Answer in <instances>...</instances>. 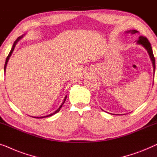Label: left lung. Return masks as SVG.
Masks as SVG:
<instances>
[{
    "instance_id": "left-lung-1",
    "label": "left lung",
    "mask_w": 157,
    "mask_h": 157,
    "mask_svg": "<svg viewBox=\"0 0 157 157\" xmlns=\"http://www.w3.org/2000/svg\"><path fill=\"white\" fill-rule=\"evenodd\" d=\"M138 31L136 30H127V31H124L125 34H130V35H134L135 33H137ZM136 41V44L138 45H140L144 47L146 50H147L148 54H149L150 59H151L152 65H153V68H154V73L155 72V58H154V54H153V51H152V48L151 46V44L148 40V39L147 37H145L144 36H140L139 37V39Z\"/></svg>"
}]
</instances>
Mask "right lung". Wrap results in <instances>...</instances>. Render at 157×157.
<instances>
[{"mask_svg":"<svg viewBox=\"0 0 157 157\" xmlns=\"http://www.w3.org/2000/svg\"><path fill=\"white\" fill-rule=\"evenodd\" d=\"M24 35H25V34H23V35H22V36H20V37H18V38H17L16 40H15V41L14 42V43H13V47H12V48H11V50H10V52H9V54H8V57H7V58H6V59L5 66H4V72H6V66H7L8 62V60H9L10 57V56H11V55H12L13 52V50H14V49H15V45H16V44H17V43H18V41L20 40H21L22 38H23V37L24 36ZM66 98H67V95L65 96V98H64L63 103L61 104V105L59 106L58 109H57V110H56V111H55L54 112H52V113L50 114H48V115H45V116H43V117H33H33H32V116H30V117H34V118H38V119H39V118H45V117H50V116L53 115V114L57 113V112H58L59 111V110H60V108L62 107V106L63 105V104H64V103H65V100H66Z\"/></svg>","mask_w":157,"mask_h":157,"instance_id":"add662e5","label":"right lung"}]
</instances>
